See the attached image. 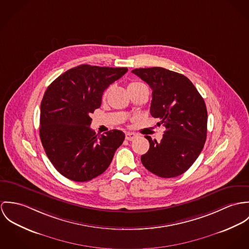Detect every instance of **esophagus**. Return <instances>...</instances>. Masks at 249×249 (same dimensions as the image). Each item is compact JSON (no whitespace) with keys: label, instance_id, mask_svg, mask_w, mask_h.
<instances>
[{"label":"esophagus","instance_id":"esophagus-1","mask_svg":"<svg viewBox=\"0 0 249 249\" xmlns=\"http://www.w3.org/2000/svg\"><path fill=\"white\" fill-rule=\"evenodd\" d=\"M136 137H137V136H136V135H134V134H132V133H127V134H126V136H125V138H126L127 140H130V141H131V140L135 139Z\"/></svg>","mask_w":249,"mask_h":249}]
</instances>
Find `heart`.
Instances as JSON below:
<instances>
[{
	"label": "heart",
	"mask_w": 249,
	"mask_h": 249,
	"mask_svg": "<svg viewBox=\"0 0 249 249\" xmlns=\"http://www.w3.org/2000/svg\"><path fill=\"white\" fill-rule=\"evenodd\" d=\"M141 87H145V85L143 83H141V82L135 81V82H131V83L128 85V89H139V88H141ZM109 89H107L104 91V93H103V98L106 97V95L108 94Z\"/></svg>",
	"instance_id": "heart-1"
}]
</instances>
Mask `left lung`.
I'll list each match as a JSON object with an SVG mask.
<instances>
[{"label": "left lung", "instance_id": "left-lung-1", "mask_svg": "<svg viewBox=\"0 0 249 249\" xmlns=\"http://www.w3.org/2000/svg\"><path fill=\"white\" fill-rule=\"evenodd\" d=\"M152 89L150 112L165 128L160 142L149 140L141 162L160 178L186 172L199 156L207 134V110L203 98L184 75L155 67L132 71Z\"/></svg>", "mask_w": 249, "mask_h": 249}]
</instances>
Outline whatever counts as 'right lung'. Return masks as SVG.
Returning <instances> with one entry per match:
<instances>
[{
  "instance_id": "1",
  "label": "right lung",
  "mask_w": 249,
  "mask_h": 249,
  "mask_svg": "<svg viewBox=\"0 0 249 249\" xmlns=\"http://www.w3.org/2000/svg\"><path fill=\"white\" fill-rule=\"evenodd\" d=\"M128 71L127 68L80 65L51 84L41 102L40 138L56 170L84 182L104 173L125 134L112 130L97 136L90 129L104 90Z\"/></svg>"
}]
</instances>
